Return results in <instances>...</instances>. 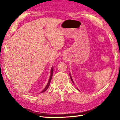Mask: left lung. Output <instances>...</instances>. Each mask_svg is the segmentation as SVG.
<instances>
[{
	"label": "left lung",
	"mask_w": 120,
	"mask_h": 120,
	"mask_svg": "<svg viewBox=\"0 0 120 120\" xmlns=\"http://www.w3.org/2000/svg\"><path fill=\"white\" fill-rule=\"evenodd\" d=\"M69 75H70V79H71V81H72V83L74 84H74V81H73V80H72V77H71V75H70V74H69ZM78 90V89H77Z\"/></svg>",
	"instance_id": "left-lung-1"
}]
</instances>
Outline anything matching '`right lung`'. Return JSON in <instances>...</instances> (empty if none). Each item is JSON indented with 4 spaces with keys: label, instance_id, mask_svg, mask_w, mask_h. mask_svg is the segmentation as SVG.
Returning <instances> with one entry per match:
<instances>
[{
    "label": "right lung",
    "instance_id": "obj_1",
    "mask_svg": "<svg viewBox=\"0 0 120 120\" xmlns=\"http://www.w3.org/2000/svg\"><path fill=\"white\" fill-rule=\"evenodd\" d=\"M53 67L51 68V74H50V79L49 80V82H48L47 85H46V86L45 88H44V89H43V90L40 93H42L45 92V91H46V90H47L48 88H49V87L50 86V82H51V79H52V76H53Z\"/></svg>",
    "mask_w": 120,
    "mask_h": 120
}]
</instances>
